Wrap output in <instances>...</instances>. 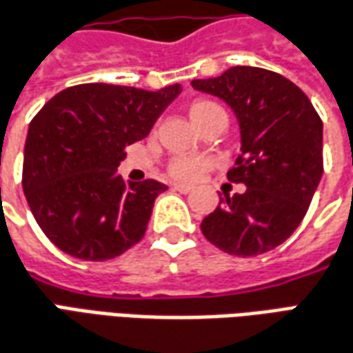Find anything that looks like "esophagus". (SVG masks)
I'll use <instances>...</instances> for the list:
<instances>
[{"mask_svg":"<svg viewBox=\"0 0 353 353\" xmlns=\"http://www.w3.org/2000/svg\"><path fill=\"white\" fill-rule=\"evenodd\" d=\"M174 191H179V193H191L193 189L189 185H181V183H174Z\"/></svg>","mask_w":353,"mask_h":353,"instance_id":"obj_1","label":"esophagus"}]
</instances>
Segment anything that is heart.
Returning a JSON list of instances; mask_svg holds the SVG:
<instances>
[{"label": "heart", "mask_w": 353, "mask_h": 353, "mask_svg": "<svg viewBox=\"0 0 353 353\" xmlns=\"http://www.w3.org/2000/svg\"><path fill=\"white\" fill-rule=\"evenodd\" d=\"M214 108H216L214 103H208V101H194L193 105L189 107V117H191V120L196 125ZM206 168H208V160L193 159V157H181V159L172 160L170 174H172V177L181 179V181H196Z\"/></svg>", "instance_id": "1"}]
</instances>
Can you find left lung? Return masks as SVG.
I'll list each match as a JSON object with an SVG mask.
<instances>
[{
	"label": "left lung",
	"mask_w": 353,
	"mask_h": 353,
	"mask_svg": "<svg viewBox=\"0 0 353 353\" xmlns=\"http://www.w3.org/2000/svg\"><path fill=\"white\" fill-rule=\"evenodd\" d=\"M191 85L235 112L241 154L228 179L246 187L219 199L202 219V235L235 256L268 252L294 233L321 181V118L298 85L256 66H233Z\"/></svg>",
	"instance_id": "obj_1"
}]
</instances>
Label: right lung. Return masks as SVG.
<instances>
[{
	"mask_svg": "<svg viewBox=\"0 0 353 353\" xmlns=\"http://www.w3.org/2000/svg\"><path fill=\"white\" fill-rule=\"evenodd\" d=\"M179 93V83L159 91L82 83L57 93L34 117L22 189L57 248L103 262L141 241L154 201L168 187L154 179L125 183L117 170L125 147L147 137Z\"/></svg>",
	"mask_w": 353,
	"mask_h": 353,
	"instance_id": "add662e5",
	"label": "right lung"
}]
</instances>
